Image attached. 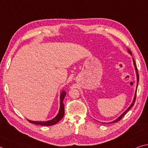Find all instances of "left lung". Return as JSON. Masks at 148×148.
Wrapping results in <instances>:
<instances>
[{
    "label": "left lung",
    "mask_w": 148,
    "mask_h": 148,
    "mask_svg": "<svg viewBox=\"0 0 148 148\" xmlns=\"http://www.w3.org/2000/svg\"><path fill=\"white\" fill-rule=\"evenodd\" d=\"M128 52H130V53L131 55H132V53H131V51L130 50H128ZM133 63H134V65H135V70H136V76H137V86H138V80H139V78H138V70H137V68H136V64H135V60H133ZM137 88V87H136ZM136 90H137V88H136ZM136 92H135V97H134V99H133V103H131V106L128 107L127 108V109L126 110V111L123 112V113L122 114H121L120 116L118 118V119L116 120H114V121H113V122H111V123H115V122H119V121H120L121 119H122V118L123 117V116H124V115L127 113V111H129V110H130L131 107H132L133 106H134V104H135V100H136Z\"/></svg>",
    "instance_id": "left-lung-1"
}]
</instances>
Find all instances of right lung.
<instances>
[{
	"label": "right lung",
	"instance_id": "1",
	"mask_svg": "<svg viewBox=\"0 0 148 148\" xmlns=\"http://www.w3.org/2000/svg\"><path fill=\"white\" fill-rule=\"evenodd\" d=\"M65 95H66V92L63 91L60 95V111H59V113L58 114L57 116L54 118V119L49 121H47V122H35V121H31V120H28V122L31 123H34V124H37V125H52L56 124V123H57L59 121H60L63 117L64 113H65V107H64L63 101Z\"/></svg>",
	"mask_w": 148,
	"mask_h": 148
}]
</instances>
